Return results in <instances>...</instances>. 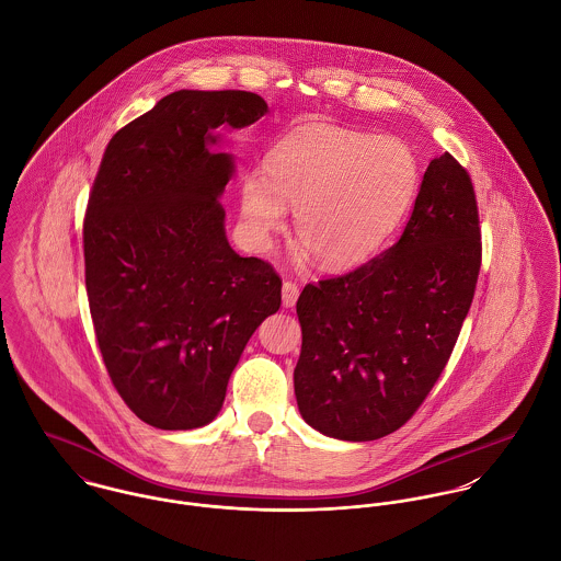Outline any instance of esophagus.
I'll return each mask as SVG.
<instances>
[{"label": "esophagus", "instance_id": "obj_1", "mask_svg": "<svg viewBox=\"0 0 561 561\" xmlns=\"http://www.w3.org/2000/svg\"><path fill=\"white\" fill-rule=\"evenodd\" d=\"M297 299H299V286L293 284V282H284V286H282V304H284V308H295Z\"/></svg>", "mask_w": 561, "mask_h": 561}]
</instances>
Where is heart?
I'll use <instances>...</instances> for the list:
<instances>
[{
  "instance_id": "1",
  "label": "heart",
  "mask_w": 561,
  "mask_h": 561,
  "mask_svg": "<svg viewBox=\"0 0 561 561\" xmlns=\"http://www.w3.org/2000/svg\"><path fill=\"white\" fill-rule=\"evenodd\" d=\"M421 182L416 153L397 136L312 125L282 138L266 173L242 175L247 240L268 251L295 210V236L325 268L373 257L408 215Z\"/></svg>"
}]
</instances>
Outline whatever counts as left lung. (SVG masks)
Returning a JSON list of instances; mask_svg holds the SVG:
<instances>
[{
  "label": "left lung",
  "mask_w": 561,
  "mask_h": 561,
  "mask_svg": "<svg viewBox=\"0 0 561 561\" xmlns=\"http://www.w3.org/2000/svg\"><path fill=\"white\" fill-rule=\"evenodd\" d=\"M479 266L472 182L445 151L430 162L410 221L390 249L304 288L295 368L304 421L348 443L405 425L447 366Z\"/></svg>",
  "instance_id": "1"
}]
</instances>
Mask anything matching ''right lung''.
I'll list each match as a JSON object with an SVG mask.
<instances>
[{"label": "right lung", "mask_w": 561, "mask_h": 561, "mask_svg": "<svg viewBox=\"0 0 561 561\" xmlns=\"http://www.w3.org/2000/svg\"><path fill=\"white\" fill-rule=\"evenodd\" d=\"M268 113L247 91H175L118 129L84 219L87 295L114 388L147 425L197 430L282 304L271 264L240 257L221 206L236 160L221 131Z\"/></svg>", "instance_id": "right-lung-1"}]
</instances>
